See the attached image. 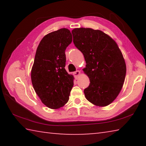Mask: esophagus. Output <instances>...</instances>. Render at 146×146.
Segmentation results:
<instances>
[{"label": "esophagus", "instance_id": "1", "mask_svg": "<svg viewBox=\"0 0 146 146\" xmlns=\"http://www.w3.org/2000/svg\"><path fill=\"white\" fill-rule=\"evenodd\" d=\"M73 75H74V76H75V78L76 79H77L78 77V76L80 75V71H75V72L73 73Z\"/></svg>", "mask_w": 146, "mask_h": 146}]
</instances>
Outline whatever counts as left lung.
<instances>
[{
    "label": "left lung",
    "instance_id": "1",
    "mask_svg": "<svg viewBox=\"0 0 146 146\" xmlns=\"http://www.w3.org/2000/svg\"><path fill=\"white\" fill-rule=\"evenodd\" d=\"M75 46L83 53V71L90 80L85 97L98 107L110 105L119 95L126 74V65L120 48L103 31L91 28L72 30Z\"/></svg>",
    "mask_w": 146,
    "mask_h": 146
}]
</instances>
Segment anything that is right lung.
<instances>
[{"label":"right lung","instance_id":"obj_1","mask_svg":"<svg viewBox=\"0 0 146 146\" xmlns=\"http://www.w3.org/2000/svg\"><path fill=\"white\" fill-rule=\"evenodd\" d=\"M72 42L68 29L62 28L47 34L36 51L31 71V82L41 102L56 110L68 102L74 76L65 70V50Z\"/></svg>","mask_w":146,"mask_h":146}]
</instances>
